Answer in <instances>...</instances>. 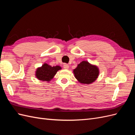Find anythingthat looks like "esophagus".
Here are the masks:
<instances>
[{"label": "esophagus", "instance_id": "34e87169", "mask_svg": "<svg viewBox=\"0 0 135 135\" xmlns=\"http://www.w3.org/2000/svg\"><path fill=\"white\" fill-rule=\"evenodd\" d=\"M63 66H64V68L66 69H69V65H68V64H66V63H65V64H64Z\"/></svg>", "mask_w": 135, "mask_h": 135}]
</instances>
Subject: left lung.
Returning a JSON list of instances; mask_svg holds the SVG:
<instances>
[{"label": "left lung", "instance_id": "obj_1", "mask_svg": "<svg viewBox=\"0 0 135 135\" xmlns=\"http://www.w3.org/2000/svg\"><path fill=\"white\" fill-rule=\"evenodd\" d=\"M74 74L80 83L90 84L97 78L99 71L96 66L91 65L87 61H82L74 69Z\"/></svg>", "mask_w": 135, "mask_h": 135}]
</instances>
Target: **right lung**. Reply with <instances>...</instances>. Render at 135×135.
<instances>
[{"mask_svg":"<svg viewBox=\"0 0 135 135\" xmlns=\"http://www.w3.org/2000/svg\"><path fill=\"white\" fill-rule=\"evenodd\" d=\"M61 68L59 66L52 67L50 65L44 64L41 68H39L36 71L37 78L43 81H50L54 78L59 70Z\"/></svg>","mask_w":135,"mask_h":135,"instance_id":"add662e5","label":"right lung"}]
</instances>
